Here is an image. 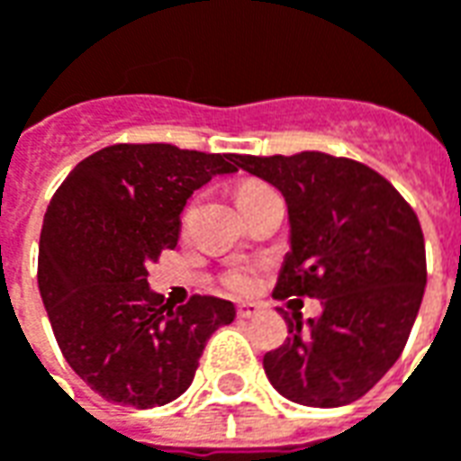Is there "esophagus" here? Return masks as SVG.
I'll return each mask as SVG.
<instances>
[{"label": "esophagus", "instance_id": "1", "mask_svg": "<svg viewBox=\"0 0 461 461\" xmlns=\"http://www.w3.org/2000/svg\"><path fill=\"white\" fill-rule=\"evenodd\" d=\"M237 316H240V319H251V316H257V306L241 303V306H237Z\"/></svg>", "mask_w": 461, "mask_h": 461}]
</instances>
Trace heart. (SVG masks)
I'll return each mask as SVG.
<instances>
[{
	"label": "heart",
	"mask_w": 461,
	"mask_h": 461,
	"mask_svg": "<svg viewBox=\"0 0 461 461\" xmlns=\"http://www.w3.org/2000/svg\"><path fill=\"white\" fill-rule=\"evenodd\" d=\"M264 192H271L269 185H264V182H241L240 187H237V204L251 200V197H257V194H264ZM224 286L231 291H237V294H249V291L254 289V274H251L249 269L230 271V274L224 276Z\"/></svg>",
	"instance_id": "obj_1"
}]
</instances>
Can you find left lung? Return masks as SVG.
Segmentation results:
<instances>
[{"label":"left lung","mask_w":461,"mask_h":461,"mask_svg":"<svg viewBox=\"0 0 461 461\" xmlns=\"http://www.w3.org/2000/svg\"><path fill=\"white\" fill-rule=\"evenodd\" d=\"M271 182L289 207L291 251L276 299H321L303 326L264 356L271 385L291 402L340 407L363 397L402 353L427 284L425 237L415 210L390 182L350 158L234 155Z\"/></svg>","instance_id":"left-lung-1"}]
</instances>
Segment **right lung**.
Masks as SVG:
<instances>
[{
    "instance_id": "add662e5",
    "label": "right lung",
    "mask_w": 461,
    "mask_h": 461,
    "mask_svg": "<svg viewBox=\"0 0 461 461\" xmlns=\"http://www.w3.org/2000/svg\"><path fill=\"white\" fill-rule=\"evenodd\" d=\"M231 152L167 142H118L68 172L44 214L39 291L76 375L118 405H167L190 387L234 303L194 294L172 309L148 286V267L175 249L192 192L234 172Z\"/></svg>"
}]
</instances>
